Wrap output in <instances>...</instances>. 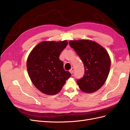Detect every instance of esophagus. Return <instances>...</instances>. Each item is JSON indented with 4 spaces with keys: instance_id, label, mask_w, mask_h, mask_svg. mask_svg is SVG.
I'll use <instances>...</instances> for the list:
<instances>
[{
    "instance_id": "34e87169",
    "label": "esophagus",
    "mask_w": 130,
    "mask_h": 130,
    "mask_svg": "<svg viewBox=\"0 0 130 130\" xmlns=\"http://www.w3.org/2000/svg\"><path fill=\"white\" fill-rule=\"evenodd\" d=\"M74 68H72L70 69V70L69 71H70V72L71 73V74H72V73H73V72H74Z\"/></svg>"
}]
</instances>
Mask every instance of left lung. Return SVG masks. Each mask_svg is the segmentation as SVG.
<instances>
[{
  "label": "left lung",
  "mask_w": 130,
  "mask_h": 130,
  "mask_svg": "<svg viewBox=\"0 0 130 130\" xmlns=\"http://www.w3.org/2000/svg\"><path fill=\"white\" fill-rule=\"evenodd\" d=\"M69 44L85 66L84 77L76 81L79 88L87 93L98 91L104 84L109 74L111 60L108 52L91 40H74L70 41Z\"/></svg>",
  "instance_id": "left-lung-1"
}]
</instances>
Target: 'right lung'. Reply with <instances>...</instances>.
Returning a JSON list of instances; mask_svg holds the SVG:
<instances>
[{
	"mask_svg": "<svg viewBox=\"0 0 130 130\" xmlns=\"http://www.w3.org/2000/svg\"><path fill=\"white\" fill-rule=\"evenodd\" d=\"M68 44L66 40L43 41L29 53L26 65L28 74L32 84L43 93H58L70 77L71 74L65 70L63 62L59 59Z\"/></svg>",
	"mask_w": 130,
	"mask_h": 130,
	"instance_id": "obj_1",
	"label": "right lung"
}]
</instances>
